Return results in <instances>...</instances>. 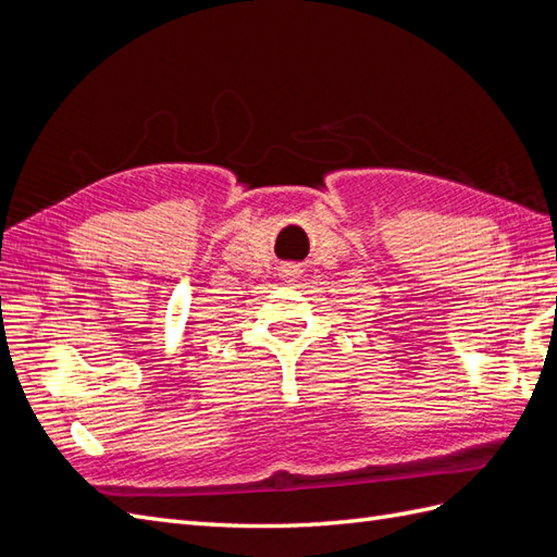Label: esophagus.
<instances>
[{
    "instance_id": "1",
    "label": "esophagus",
    "mask_w": 557,
    "mask_h": 557,
    "mask_svg": "<svg viewBox=\"0 0 557 557\" xmlns=\"http://www.w3.org/2000/svg\"><path fill=\"white\" fill-rule=\"evenodd\" d=\"M299 274H301V269H299L297 262H288V264L281 267V276L283 278H297Z\"/></svg>"
}]
</instances>
